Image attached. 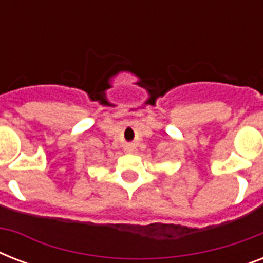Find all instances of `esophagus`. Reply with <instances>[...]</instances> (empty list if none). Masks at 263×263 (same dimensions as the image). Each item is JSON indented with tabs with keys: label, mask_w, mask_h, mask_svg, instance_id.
Instances as JSON below:
<instances>
[{
	"label": "esophagus",
	"mask_w": 263,
	"mask_h": 263,
	"mask_svg": "<svg viewBox=\"0 0 263 263\" xmlns=\"http://www.w3.org/2000/svg\"><path fill=\"white\" fill-rule=\"evenodd\" d=\"M127 152H134V147H132V146L127 147Z\"/></svg>",
	"instance_id": "1"
}]
</instances>
